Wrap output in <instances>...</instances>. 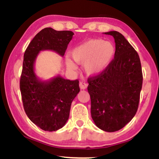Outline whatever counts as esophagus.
Instances as JSON below:
<instances>
[{
  "label": "esophagus",
  "mask_w": 159,
  "mask_h": 159,
  "mask_svg": "<svg viewBox=\"0 0 159 159\" xmlns=\"http://www.w3.org/2000/svg\"><path fill=\"white\" fill-rule=\"evenodd\" d=\"M79 86L81 89H85L87 88V86H88V84H87L86 81H84V80H82V81L80 82Z\"/></svg>",
  "instance_id": "34e87169"
}]
</instances>
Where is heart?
Here are the masks:
<instances>
[{
	"mask_svg": "<svg viewBox=\"0 0 159 159\" xmlns=\"http://www.w3.org/2000/svg\"><path fill=\"white\" fill-rule=\"evenodd\" d=\"M115 52V46L111 42L91 39L73 48L70 54L77 63L84 64V68L87 74L94 75L102 73L109 66ZM66 62L69 70L77 69L76 65L69 58H67Z\"/></svg>",
	"mask_w": 159,
	"mask_h": 159,
	"instance_id": "b5f03b06",
	"label": "heart"
}]
</instances>
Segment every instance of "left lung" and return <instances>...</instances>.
Masks as SVG:
<instances>
[{
    "instance_id": "8db88e82",
    "label": "left lung",
    "mask_w": 159,
    "mask_h": 159,
    "mask_svg": "<svg viewBox=\"0 0 159 159\" xmlns=\"http://www.w3.org/2000/svg\"><path fill=\"white\" fill-rule=\"evenodd\" d=\"M115 42V57L100 74L88 79L91 117L102 130L115 132L124 127L137 112L143 84L138 52L116 31L105 32Z\"/></svg>"
}]
</instances>
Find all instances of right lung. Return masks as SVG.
I'll return each mask as SVG.
<instances>
[{"label": "right lung", "mask_w": 159, "mask_h": 159, "mask_svg": "<svg viewBox=\"0 0 159 159\" xmlns=\"http://www.w3.org/2000/svg\"><path fill=\"white\" fill-rule=\"evenodd\" d=\"M74 33L44 28L33 38L24 55L20 90L24 111L33 123L45 131H56L68 121L73 100L80 91L79 80L57 75L41 80L34 73V62L42 50L64 56Z\"/></svg>", "instance_id": "add662e5"}]
</instances>
